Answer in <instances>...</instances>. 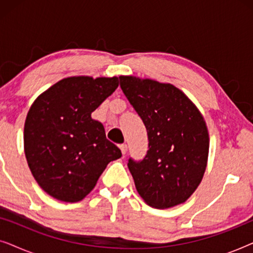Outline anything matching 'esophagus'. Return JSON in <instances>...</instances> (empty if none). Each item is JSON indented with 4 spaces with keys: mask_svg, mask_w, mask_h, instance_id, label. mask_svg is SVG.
Returning a JSON list of instances; mask_svg holds the SVG:
<instances>
[{
    "mask_svg": "<svg viewBox=\"0 0 253 253\" xmlns=\"http://www.w3.org/2000/svg\"><path fill=\"white\" fill-rule=\"evenodd\" d=\"M120 148H121V151H122L123 154H126V152H127V145L126 144H122L120 146Z\"/></svg>",
    "mask_w": 253,
    "mask_h": 253,
    "instance_id": "1",
    "label": "esophagus"
}]
</instances>
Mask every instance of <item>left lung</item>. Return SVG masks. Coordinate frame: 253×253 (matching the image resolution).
I'll list each match as a JSON object with an SVG mask.
<instances>
[{
  "label": "left lung",
  "mask_w": 253,
  "mask_h": 253,
  "mask_svg": "<svg viewBox=\"0 0 253 253\" xmlns=\"http://www.w3.org/2000/svg\"><path fill=\"white\" fill-rule=\"evenodd\" d=\"M120 86L147 130L146 155L127 160L138 193L157 209L184 203L206 169L210 138L204 117L170 84L121 76Z\"/></svg>",
  "instance_id": "obj_1"
}]
</instances>
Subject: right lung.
<instances>
[{
	"mask_svg": "<svg viewBox=\"0 0 253 253\" xmlns=\"http://www.w3.org/2000/svg\"><path fill=\"white\" fill-rule=\"evenodd\" d=\"M119 78L69 77L43 92L31 106L24 150L41 188L62 202L88 195L110 161L122 157L92 113L115 91Z\"/></svg>",
	"mask_w": 253,
	"mask_h": 253,
	"instance_id": "1",
	"label": "right lung"
}]
</instances>
